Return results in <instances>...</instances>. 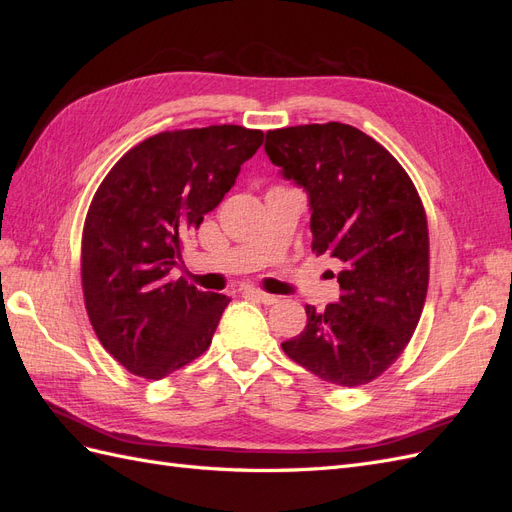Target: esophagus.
Masks as SVG:
<instances>
[{"mask_svg": "<svg viewBox=\"0 0 512 512\" xmlns=\"http://www.w3.org/2000/svg\"><path fill=\"white\" fill-rule=\"evenodd\" d=\"M241 294H243V297L256 299V301L265 303V305H273V303H277V297H273V294H269V292H262V290H258V288H243V290H241Z\"/></svg>", "mask_w": 512, "mask_h": 512, "instance_id": "obj_1", "label": "esophagus"}]
</instances>
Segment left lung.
Returning a JSON list of instances; mask_svg holds the SVG:
<instances>
[{
  "instance_id": "obj_1",
  "label": "left lung",
  "mask_w": 512,
  "mask_h": 512,
  "mask_svg": "<svg viewBox=\"0 0 512 512\" xmlns=\"http://www.w3.org/2000/svg\"><path fill=\"white\" fill-rule=\"evenodd\" d=\"M265 149L309 194L312 252L342 265L339 301L305 305V329L282 348L331 384L376 380L406 350L427 299L423 200L404 166L348 123L269 130Z\"/></svg>"
}]
</instances>
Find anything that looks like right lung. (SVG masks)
<instances>
[{"label": "right lung", "mask_w": 512, "mask_h": 512, "mask_svg": "<svg viewBox=\"0 0 512 512\" xmlns=\"http://www.w3.org/2000/svg\"><path fill=\"white\" fill-rule=\"evenodd\" d=\"M260 130L160 132L108 170L85 218L81 284L100 344L130 374L160 380L203 354L230 299L173 280L183 241L220 205Z\"/></svg>", "instance_id": "right-lung-1"}]
</instances>
